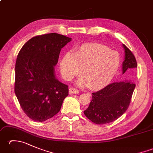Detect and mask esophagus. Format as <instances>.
<instances>
[{
  "label": "esophagus",
  "mask_w": 153,
  "mask_h": 153,
  "mask_svg": "<svg viewBox=\"0 0 153 153\" xmlns=\"http://www.w3.org/2000/svg\"><path fill=\"white\" fill-rule=\"evenodd\" d=\"M69 93L70 94H76V93H79V91L74 88V87H71L69 89Z\"/></svg>",
  "instance_id": "obj_1"
}]
</instances>
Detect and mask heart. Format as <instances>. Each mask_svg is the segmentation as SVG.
I'll return each mask as SVG.
<instances>
[{
	"label": "heart",
	"instance_id": "b5f03b06",
	"mask_svg": "<svg viewBox=\"0 0 153 153\" xmlns=\"http://www.w3.org/2000/svg\"><path fill=\"white\" fill-rule=\"evenodd\" d=\"M120 57L114 51L105 45L86 43L81 45L74 53L68 52L62 58L60 72L67 81L72 79L82 69L83 77L77 82L82 87L92 89L102 88L111 82L118 71Z\"/></svg>",
	"mask_w": 153,
	"mask_h": 153
}]
</instances>
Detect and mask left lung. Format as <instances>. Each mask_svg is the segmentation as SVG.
Instances as JSON below:
<instances>
[{
    "label": "left lung",
    "instance_id": "1",
    "mask_svg": "<svg viewBox=\"0 0 153 153\" xmlns=\"http://www.w3.org/2000/svg\"><path fill=\"white\" fill-rule=\"evenodd\" d=\"M125 60L122 71H134L137 67V61L132 52L123 45ZM135 84L131 80L110 83L98 91L92 93V100L87 109L83 112L87 118L96 124H105L120 118L131 102Z\"/></svg>",
    "mask_w": 153,
    "mask_h": 153
}]
</instances>
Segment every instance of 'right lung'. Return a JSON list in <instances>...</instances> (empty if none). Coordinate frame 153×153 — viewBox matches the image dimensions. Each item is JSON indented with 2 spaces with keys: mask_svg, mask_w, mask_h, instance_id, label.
<instances>
[{
  "mask_svg": "<svg viewBox=\"0 0 153 153\" xmlns=\"http://www.w3.org/2000/svg\"><path fill=\"white\" fill-rule=\"evenodd\" d=\"M71 39L52 33L37 35L25 43L15 66L14 91L25 114L36 122L51 118L68 95V86L54 75L61 48Z\"/></svg>",
  "mask_w": 153,
  "mask_h": 153,
  "instance_id": "add662e5",
  "label": "right lung"
}]
</instances>
